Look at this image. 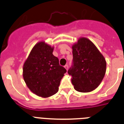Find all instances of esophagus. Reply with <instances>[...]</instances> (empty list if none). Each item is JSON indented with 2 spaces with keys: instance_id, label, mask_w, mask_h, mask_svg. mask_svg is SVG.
Returning <instances> with one entry per match:
<instances>
[{
  "instance_id": "34e87169",
  "label": "esophagus",
  "mask_w": 124,
  "mask_h": 124,
  "mask_svg": "<svg viewBox=\"0 0 124 124\" xmlns=\"http://www.w3.org/2000/svg\"><path fill=\"white\" fill-rule=\"evenodd\" d=\"M64 68H65L66 70L68 71V65H67V64H66V65L64 66Z\"/></svg>"
}]
</instances>
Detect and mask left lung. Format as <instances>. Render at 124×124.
<instances>
[{
  "label": "left lung",
  "instance_id": "obj_1",
  "mask_svg": "<svg viewBox=\"0 0 124 124\" xmlns=\"http://www.w3.org/2000/svg\"><path fill=\"white\" fill-rule=\"evenodd\" d=\"M73 65L68 71L75 90L89 93L96 89L106 71L104 56L88 38L81 37L72 46Z\"/></svg>",
  "mask_w": 124,
  "mask_h": 124
}]
</instances>
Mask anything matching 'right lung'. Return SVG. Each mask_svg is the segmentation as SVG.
I'll return each mask as SVG.
<instances>
[{"label":"right lung","mask_w":124,"mask_h":124,"mask_svg":"<svg viewBox=\"0 0 124 124\" xmlns=\"http://www.w3.org/2000/svg\"><path fill=\"white\" fill-rule=\"evenodd\" d=\"M54 47L41 41L33 47L23 66V78L29 89L37 96L49 97L58 91L66 70L53 54Z\"/></svg>","instance_id":"add662e5"}]
</instances>
